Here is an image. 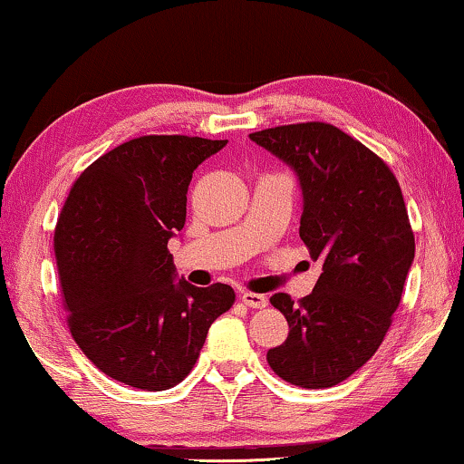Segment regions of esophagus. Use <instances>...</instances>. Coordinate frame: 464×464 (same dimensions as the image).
<instances>
[{
    "instance_id": "obj_1",
    "label": "esophagus",
    "mask_w": 464,
    "mask_h": 464,
    "mask_svg": "<svg viewBox=\"0 0 464 464\" xmlns=\"http://www.w3.org/2000/svg\"><path fill=\"white\" fill-rule=\"evenodd\" d=\"M240 300L251 309H264L268 304V298L264 294H256V292H243L240 294Z\"/></svg>"
}]
</instances>
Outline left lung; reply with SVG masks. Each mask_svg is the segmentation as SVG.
<instances>
[{"instance_id":"1","label":"left lung","mask_w":464,"mask_h":464,"mask_svg":"<svg viewBox=\"0 0 464 464\" xmlns=\"http://www.w3.org/2000/svg\"><path fill=\"white\" fill-rule=\"evenodd\" d=\"M296 174L300 238L322 273L298 304L273 294L290 334L266 360L300 388H330L382 345L416 243L392 170L362 142L328 123L281 125L249 134Z\"/></svg>"}]
</instances>
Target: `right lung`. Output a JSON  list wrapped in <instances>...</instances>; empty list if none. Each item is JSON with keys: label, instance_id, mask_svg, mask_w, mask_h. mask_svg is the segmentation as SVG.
<instances>
[{"label": "right lung", "instance_id": "right-lung-1", "mask_svg": "<svg viewBox=\"0 0 464 464\" xmlns=\"http://www.w3.org/2000/svg\"><path fill=\"white\" fill-rule=\"evenodd\" d=\"M227 140L142 136L76 179L55 230L70 333L108 377L168 390L194 369L207 333L234 303L226 284L177 275L168 240L188 215L191 174Z\"/></svg>", "mask_w": 464, "mask_h": 464}]
</instances>
